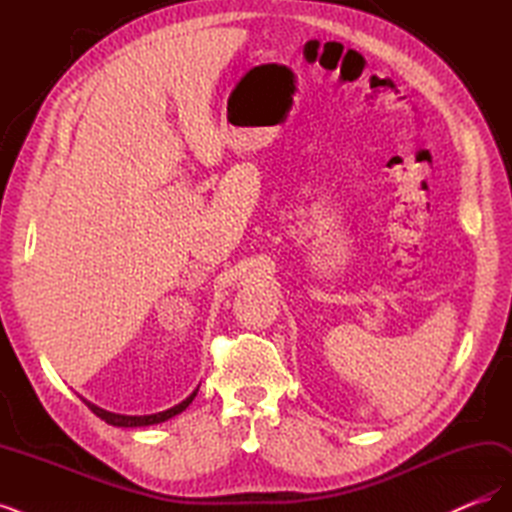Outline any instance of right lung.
<instances>
[{"mask_svg":"<svg viewBox=\"0 0 512 512\" xmlns=\"http://www.w3.org/2000/svg\"><path fill=\"white\" fill-rule=\"evenodd\" d=\"M196 393H198V389L190 395V397H185L181 404H177V406H173L170 410H164V412H158V414H145V416H128V414H115V412H108V410H102V408H98V406H94L91 404V401H87V399H83L85 401V406L94 412L96 416H100L104 423H108V425H115V427H145V425H158V423H164V421H168V418H173V416H177V414H181L185 408H188L192 401H194V397H196Z\"/></svg>","mask_w":512,"mask_h":512,"instance_id":"add662e5","label":"right lung"}]
</instances>
